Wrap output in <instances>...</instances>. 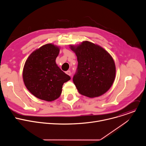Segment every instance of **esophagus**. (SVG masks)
Returning a JSON list of instances; mask_svg holds the SVG:
<instances>
[{
	"label": "esophagus",
	"mask_w": 146,
	"mask_h": 146,
	"mask_svg": "<svg viewBox=\"0 0 146 146\" xmlns=\"http://www.w3.org/2000/svg\"><path fill=\"white\" fill-rule=\"evenodd\" d=\"M66 73L67 74H68L69 76H70V75H71V72H70V70H68V71H67V72H66Z\"/></svg>",
	"instance_id": "34e87169"
}]
</instances>
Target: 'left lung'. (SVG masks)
<instances>
[{"mask_svg":"<svg viewBox=\"0 0 146 146\" xmlns=\"http://www.w3.org/2000/svg\"><path fill=\"white\" fill-rule=\"evenodd\" d=\"M71 49L78 66L73 81L79 93L90 98L107 92L114 82L115 66L111 55L101 47L86 41Z\"/></svg>","mask_w":146,"mask_h":146,"instance_id":"obj_1","label":"left lung"}]
</instances>
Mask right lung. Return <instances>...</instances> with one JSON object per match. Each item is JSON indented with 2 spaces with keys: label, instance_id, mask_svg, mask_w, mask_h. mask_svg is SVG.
Listing matches in <instances>:
<instances>
[{
  "label": "right lung",
  "instance_id": "1",
  "mask_svg": "<svg viewBox=\"0 0 146 146\" xmlns=\"http://www.w3.org/2000/svg\"><path fill=\"white\" fill-rule=\"evenodd\" d=\"M59 49L47 44L33 52L27 59L23 70L24 84L36 98L52 101L59 97L62 86L70 77L56 64Z\"/></svg>",
  "mask_w": 146,
  "mask_h": 146
}]
</instances>
